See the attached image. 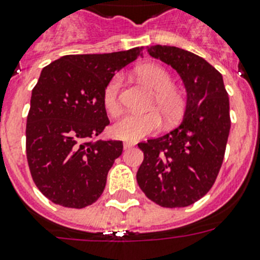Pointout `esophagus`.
Returning <instances> with one entry per match:
<instances>
[{
  "label": "esophagus",
  "mask_w": 260,
  "mask_h": 260,
  "mask_svg": "<svg viewBox=\"0 0 260 260\" xmlns=\"http://www.w3.org/2000/svg\"><path fill=\"white\" fill-rule=\"evenodd\" d=\"M135 144L134 143H130V142H125V143H123V148H125V150H128V148H133V147H134Z\"/></svg>",
  "instance_id": "obj_1"
}]
</instances>
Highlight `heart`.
<instances>
[{"mask_svg":"<svg viewBox=\"0 0 260 260\" xmlns=\"http://www.w3.org/2000/svg\"><path fill=\"white\" fill-rule=\"evenodd\" d=\"M138 78L144 84L155 91L152 105L169 121L176 118L182 107V98L180 92L172 86L171 74L161 66L155 63L142 65L135 70ZM122 77L116 74L109 79L103 91V104L105 110L112 116L119 113V88H121ZM161 116L156 110L146 113H130L121 117L112 127V133L116 138L123 141H138L146 135L153 134L161 128Z\"/></svg>","mask_w":260,"mask_h":260,"instance_id":"b5f03b06","label":"heart"}]
</instances>
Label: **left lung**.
Instances as JSON below:
<instances>
[{"label": "left lung", "mask_w": 260, "mask_h": 260, "mask_svg": "<svg viewBox=\"0 0 260 260\" xmlns=\"http://www.w3.org/2000/svg\"><path fill=\"white\" fill-rule=\"evenodd\" d=\"M147 52L178 73L186 108L176 128L138 144L144 153L138 185L161 207H187L210 191L221 168L231 130L228 92L222 75L194 53L168 45Z\"/></svg>", "instance_id": "8db88e82"}]
</instances>
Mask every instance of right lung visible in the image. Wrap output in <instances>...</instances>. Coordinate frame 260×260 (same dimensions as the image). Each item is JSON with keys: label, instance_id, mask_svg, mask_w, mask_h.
<instances>
[{"label": "right lung", "instance_id": "right-lung-1", "mask_svg": "<svg viewBox=\"0 0 260 260\" xmlns=\"http://www.w3.org/2000/svg\"><path fill=\"white\" fill-rule=\"evenodd\" d=\"M142 48L69 54L41 70L27 116L26 152L32 180L53 203L83 208L103 194L121 141H89L109 125L103 91Z\"/></svg>", "mask_w": 260, "mask_h": 260}]
</instances>
